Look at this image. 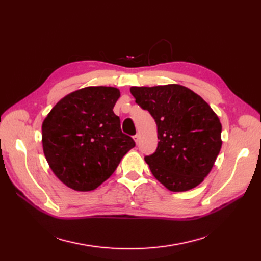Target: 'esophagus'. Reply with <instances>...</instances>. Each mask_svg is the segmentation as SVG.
Here are the masks:
<instances>
[{
    "label": "esophagus",
    "mask_w": 261,
    "mask_h": 261,
    "mask_svg": "<svg viewBox=\"0 0 261 261\" xmlns=\"http://www.w3.org/2000/svg\"><path fill=\"white\" fill-rule=\"evenodd\" d=\"M133 138H134V140H135V143H136V144H138V143H139V139H140V136L138 135V134H136V135H135V136H134Z\"/></svg>",
    "instance_id": "esophagus-1"
}]
</instances>
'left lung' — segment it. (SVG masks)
<instances>
[{"instance_id": "obj_1", "label": "left lung", "mask_w": 261, "mask_h": 261, "mask_svg": "<svg viewBox=\"0 0 261 261\" xmlns=\"http://www.w3.org/2000/svg\"><path fill=\"white\" fill-rule=\"evenodd\" d=\"M130 93L158 127L155 152L145 158L153 176L171 192L198 186L222 146L218 115L200 96L177 84L132 87Z\"/></svg>"}]
</instances>
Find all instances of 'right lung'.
<instances>
[{
    "label": "right lung",
    "instance_id": "1",
    "mask_svg": "<svg viewBox=\"0 0 261 261\" xmlns=\"http://www.w3.org/2000/svg\"><path fill=\"white\" fill-rule=\"evenodd\" d=\"M114 87H86L68 93L42 123V147L51 170L77 192L96 189L113 174L135 141L121 129Z\"/></svg>",
    "mask_w": 261,
    "mask_h": 261
}]
</instances>
